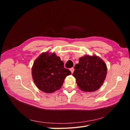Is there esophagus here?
<instances>
[{
  "instance_id": "esophagus-1",
  "label": "esophagus",
  "mask_w": 130,
  "mask_h": 130,
  "mask_svg": "<svg viewBox=\"0 0 130 130\" xmlns=\"http://www.w3.org/2000/svg\"><path fill=\"white\" fill-rule=\"evenodd\" d=\"M70 71H71L72 73L73 74V72H74V68H70Z\"/></svg>"
}]
</instances>
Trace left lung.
Masks as SVG:
<instances>
[{
	"mask_svg": "<svg viewBox=\"0 0 130 130\" xmlns=\"http://www.w3.org/2000/svg\"><path fill=\"white\" fill-rule=\"evenodd\" d=\"M73 76L79 88L84 92H92L103 85L107 74L105 62L96 55H88L79 58V62L74 67Z\"/></svg>",
	"mask_w": 130,
	"mask_h": 130,
	"instance_id": "left-lung-1",
	"label": "left lung"
}]
</instances>
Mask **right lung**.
Here are the masks:
<instances>
[{
  "mask_svg": "<svg viewBox=\"0 0 130 130\" xmlns=\"http://www.w3.org/2000/svg\"><path fill=\"white\" fill-rule=\"evenodd\" d=\"M72 74L64 68V63L55 53L41 54L34 62L32 76L34 83L42 92L52 93L58 90L67 76Z\"/></svg>",
  "mask_w": 130,
  "mask_h": 130,
  "instance_id": "obj_1",
  "label": "right lung"
}]
</instances>
